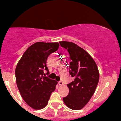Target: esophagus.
Returning <instances> with one entry per match:
<instances>
[{
	"label": "esophagus",
	"mask_w": 121,
	"mask_h": 121,
	"mask_svg": "<svg viewBox=\"0 0 121 121\" xmlns=\"http://www.w3.org/2000/svg\"><path fill=\"white\" fill-rule=\"evenodd\" d=\"M58 84H59L60 85H64V82L61 81H60L59 82H58Z\"/></svg>",
	"instance_id": "1"
}]
</instances>
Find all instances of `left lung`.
<instances>
[{
	"instance_id": "8db88e82",
	"label": "left lung",
	"mask_w": 121,
	"mask_h": 121,
	"mask_svg": "<svg viewBox=\"0 0 121 121\" xmlns=\"http://www.w3.org/2000/svg\"><path fill=\"white\" fill-rule=\"evenodd\" d=\"M61 47L67 50L71 61L69 74L74 80L67 84L69 93L63 101L67 107L79 110L88 102L94 94L99 81V71L95 62L83 48L69 41H60Z\"/></svg>"
}]
</instances>
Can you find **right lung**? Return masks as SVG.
Returning <instances> with one entry per match:
<instances>
[{
    "label": "right lung",
    "instance_id": "add662e5",
    "mask_svg": "<svg viewBox=\"0 0 121 121\" xmlns=\"http://www.w3.org/2000/svg\"><path fill=\"white\" fill-rule=\"evenodd\" d=\"M58 47V43H36L24 52L16 68V84L22 97L35 109L44 108L56 89L57 81L45 76L44 71L49 74L47 59Z\"/></svg>",
    "mask_w": 121,
    "mask_h": 121
}]
</instances>
